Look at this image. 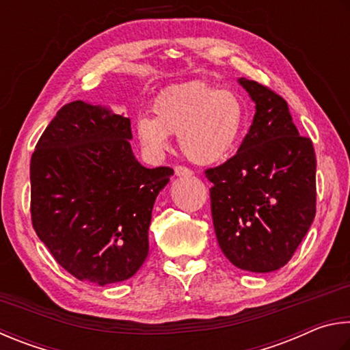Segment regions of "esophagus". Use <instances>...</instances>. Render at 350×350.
<instances>
[{
  "mask_svg": "<svg viewBox=\"0 0 350 350\" xmlns=\"http://www.w3.org/2000/svg\"><path fill=\"white\" fill-rule=\"evenodd\" d=\"M175 175L176 176H192L193 172L191 169L185 167V165H175Z\"/></svg>",
  "mask_w": 350,
  "mask_h": 350,
  "instance_id": "obj_1",
  "label": "esophagus"
}]
</instances>
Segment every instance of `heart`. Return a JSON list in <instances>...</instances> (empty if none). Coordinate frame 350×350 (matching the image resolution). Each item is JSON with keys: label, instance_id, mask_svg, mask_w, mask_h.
<instances>
[{"label": "heart", "instance_id": "1", "mask_svg": "<svg viewBox=\"0 0 350 350\" xmlns=\"http://www.w3.org/2000/svg\"><path fill=\"white\" fill-rule=\"evenodd\" d=\"M153 118L137 121L139 143L153 155L169 149V135L180 137V147L191 161L213 164L226 158L240 139L244 106L234 92L204 81L174 85L157 96Z\"/></svg>", "mask_w": 350, "mask_h": 350}]
</instances>
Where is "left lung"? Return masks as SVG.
Masks as SVG:
<instances>
[{
  "label": "left lung",
  "mask_w": 350,
  "mask_h": 350,
  "mask_svg": "<svg viewBox=\"0 0 350 350\" xmlns=\"http://www.w3.org/2000/svg\"><path fill=\"white\" fill-rule=\"evenodd\" d=\"M255 103L252 126L234 157L207 169L217 240L232 265L266 273L289 262L315 218L317 158L284 98L238 79Z\"/></svg>",
  "instance_id": "left-lung-1"
}]
</instances>
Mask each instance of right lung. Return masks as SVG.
<instances>
[{
  "mask_svg": "<svg viewBox=\"0 0 350 350\" xmlns=\"http://www.w3.org/2000/svg\"><path fill=\"white\" fill-rule=\"evenodd\" d=\"M129 139L126 116L73 101L49 122L30 159L36 235L61 267L98 286L143 266L153 203L174 175L141 165Z\"/></svg>",
  "mask_w": 350,
  "mask_h": 350,
  "instance_id": "obj_1",
  "label": "right lung"
}]
</instances>
